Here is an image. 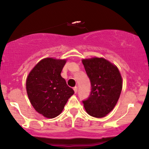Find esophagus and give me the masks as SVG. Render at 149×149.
I'll return each instance as SVG.
<instances>
[{
	"label": "esophagus",
	"mask_w": 149,
	"mask_h": 149,
	"mask_svg": "<svg viewBox=\"0 0 149 149\" xmlns=\"http://www.w3.org/2000/svg\"><path fill=\"white\" fill-rule=\"evenodd\" d=\"M73 90H74L75 93H77V91H78V88H77V87H75V88H73Z\"/></svg>",
	"instance_id": "1"
}]
</instances>
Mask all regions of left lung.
<instances>
[{"mask_svg": "<svg viewBox=\"0 0 149 149\" xmlns=\"http://www.w3.org/2000/svg\"><path fill=\"white\" fill-rule=\"evenodd\" d=\"M92 90L83 101L85 111L95 118H104L116 107L123 88V79L115 64L102 57L83 59Z\"/></svg>", "mask_w": 149, "mask_h": 149, "instance_id": "left-lung-1", "label": "left lung"}]
</instances>
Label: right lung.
<instances>
[{"label": "right lung", "instance_id": "add662e5", "mask_svg": "<svg viewBox=\"0 0 149 149\" xmlns=\"http://www.w3.org/2000/svg\"><path fill=\"white\" fill-rule=\"evenodd\" d=\"M66 59L44 58L31 69L26 81L27 95L36 111L47 118L62 112L74 94L61 76Z\"/></svg>", "mask_w": 149, "mask_h": 149}]
</instances>
